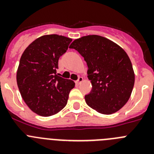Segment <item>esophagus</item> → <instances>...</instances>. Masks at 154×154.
I'll use <instances>...</instances> for the list:
<instances>
[{
	"mask_svg": "<svg viewBox=\"0 0 154 154\" xmlns=\"http://www.w3.org/2000/svg\"><path fill=\"white\" fill-rule=\"evenodd\" d=\"M83 82V78H82V77H79L78 80L75 82V83L77 84V85H79V84L81 83V82Z\"/></svg>",
	"mask_w": 154,
	"mask_h": 154,
	"instance_id": "34e87169",
	"label": "esophagus"
}]
</instances>
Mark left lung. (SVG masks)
<instances>
[{
	"label": "left lung",
	"instance_id": "1",
	"mask_svg": "<svg viewBox=\"0 0 154 154\" xmlns=\"http://www.w3.org/2000/svg\"><path fill=\"white\" fill-rule=\"evenodd\" d=\"M78 51L88 65V79L92 88L85 96L89 107L105 115L117 112L131 96L135 75L126 51L109 39L87 35L69 46Z\"/></svg>",
	"mask_w": 154,
	"mask_h": 154
}]
</instances>
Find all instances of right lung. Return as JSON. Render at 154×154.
Masks as SVG:
<instances>
[{
  "label": "right lung",
  "instance_id": "add662e5",
  "mask_svg": "<svg viewBox=\"0 0 154 154\" xmlns=\"http://www.w3.org/2000/svg\"><path fill=\"white\" fill-rule=\"evenodd\" d=\"M72 41L62 35H43L31 42L21 55L17 86L24 103L38 115H55L67 104L75 82L58 76L56 69Z\"/></svg>",
  "mask_w": 154,
  "mask_h": 154
}]
</instances>
